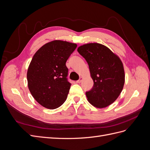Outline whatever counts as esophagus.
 I'll return each mask as SVG.
<instances>
[{"label":"esophagus","mask_w":150,"mask_h":150,"mask_svg":"<svg viewBox=\"0 0 150 150\" xmlns=\"http://www.w3.org/2000/svg\"><path fill=\"white\" fill-rule=\"evenodd\" d=\"M82 79H83V78H81V77H80V78L78 81H76V83H80L81 81H82Z\"/></svg>","instance_id":"obj_1"}]
</instances>
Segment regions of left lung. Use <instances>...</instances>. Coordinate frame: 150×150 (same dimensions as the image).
Listing matches in <instances>:
<instances>
[{"label":"left lung","instance_id":"1","mask_svg":"<svg viewBox=\"0 0 150 150\" xmlns=\"http://www.w3.org/2000/svg\"><path fill=\"white\" fill-rule=\"evenodd\" d=\"M89 65L94 85L86 92L93 106L103 108L114 103L125 84V71L118 56L103 44L89 43L78 48Z\"/></svg>","mask_w":150,"mask_h":150}]
</instances>
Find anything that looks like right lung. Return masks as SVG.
I'll list each match as a JSON object with an SVG mask.
<instances>
[{
    "label": "right lung",
    "mask_w": 150,
    "mask_h": 150,
    "mask_svg": "<svg viewBox=\"0 0 150 150\" xmlns=\"http://www.w3.org/2000/svg\"><path fill=\"white\" fill-rule=\"evenodd\" d=\"M76 47V44L56 40L35 53L27 79L32 96L40 105L54 110L66 100L71 84L66 62Z\"/></svg>",
    "instance_id": "right-lung-1"
}]
</instances>
